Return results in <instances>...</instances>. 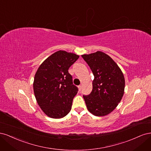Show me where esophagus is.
I'll list each match as a JSON object with an SVG mask.
<instances>
[{
  "label": "esophagus",
  "mask_w": 151,
  "mask_h": 151,
  "mask_svg": "<svg viewBox=\"0 0 151 151\" xmlns=\"http://www.w3.org/2000/svg\"><path fill=\"white\" fill-rule=\"evenodd\" d=\"M78 88H79V91H81V89H82V86H81V85H79V86H78Z\"/></svg>",
  "instance_id": "34e87169"
}]
</instances>
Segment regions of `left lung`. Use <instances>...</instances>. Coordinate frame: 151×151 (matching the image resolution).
<instances>
[{
  "label": "left lung",
  "instance_id": "8db88e82",
  "mask_svg": "<svg viewBox=\"0 0 151 151\" xmlns=\"http://www.w3.org/2000/svg\"><path fill=\"white\" fill-rule=\"evenodd\" d=\"M81 56L94 76L91 94L83 96L87 108L95 116L107 115L122 99L125 83L124 76L116 62L102 52Z\"/></svg>",
  "mask_w": 151,
  "mask_h": 151
}]
</instances>
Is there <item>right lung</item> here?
I'll return each instance as SVG.
<instances>
[{
  "label": "right lung",
  "instance_id": "obj_1",
  "mask_svg": "<svg viewBox=\"0 0 151 151\" xmlns=\"http://www.w3.org/2000/svg\"><path fill=\"white\" fill-rule=\"evenodd\" d=\"M79 57L59 50L48 57L36 72L33 90L36 101L50 118H61L70 111L78 88L73 84L68 70Z\"/></svg>",
  "mask_w": 151,
  "mask_h": 151
}]
</instances>
